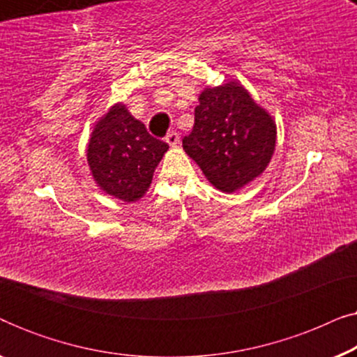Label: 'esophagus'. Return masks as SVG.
<instances>
[{
  "mask_svg": "<svg viewBox=\"0 0 357 357\" xmlns=\"http://www.w3.org/2000/svg\"><path fill=\"white\" fill-rule=\"evenodd\" d=\"M165 141H167L170 146H177L180 143V136L177 131H169L167 136H165Z\"/></svg>",
  "mask_w": 357,
  "mask_h": 357,
  "instance_id": "34e87169",
  "label": "esophagus"
}]
</instances>
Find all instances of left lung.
<instances>
[{
	"instance_id": "obj_1",
	"label": "left lung",
	"mask_w": 357,
	"mask_h": 357,
	"mask_svg": "<svg viewBox=\"0 0 357 357\" xmlns=\"http://www.w3.org/2000/svg\"><path fill=\"white\" fill-rule=\"evenodd\" d=\"M195 109L183 149L221 192L232 193L257 178L270 164L276 125L237 82L206 87Z\"/></svg>"
}]
</instances>
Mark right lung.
Instances as JSON below:
<instances>
[{
    "instance_id": "right-lung-1",
    "label": "right lung",
    "mask_w": 357,
    "mask_h": 357,
    "mask_svg": "<svg viewBox=\"0 0 357 357\" xmlns=\"http://www.w3.org/2000/svg\"><path fill=\"white\" fill-rule=\"evenodd\" d=\"M167 149L169 144L151 136L123 104H115L92 131L87 162L105 193L130 203L149 188Z\"/></svg>"
}]
</instances>
